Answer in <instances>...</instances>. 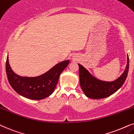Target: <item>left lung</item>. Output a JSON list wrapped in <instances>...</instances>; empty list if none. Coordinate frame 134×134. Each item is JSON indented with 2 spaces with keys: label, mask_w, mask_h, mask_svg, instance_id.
Here are the masks:
<instances>
[{
  "label": "left lung",
  "mask_w": 134,
  "mask_h": 134,
  "mask_svg": "<svg viewBox=\"0 0 134 134\" xmlns=\"http://www.w3.org/2000/svg\"><path fill=\"white\" fill-rule=\"evenodd\" d=\"M78 66L80 86L86 96L93 99H103L116 92L125 82L129 72V56L127 55L125 70L119 78L113 81H104L98 80L81 64H78Z\"/></svg>",
  "instance_id": "obj_1"
}]
</instances>
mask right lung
I'll return each mask as SVG.
<instances>
[{"mask_svg": "<svg viewBox=\"0 0 134 134\" xmlns=\"http://www.w3.org/2000/svg\"><path fill=\"white\" fill-rule=\"evenodd\" d=\"M70 60L57 64L50 70L35 77L21 76L12 70L7 56L6 72L8 82L12 88L23 97L32 100L45 99L51 95L56 88L60 75L69 65Z\"/></svg>", "mask_w": 134, "mask_h": 134, "instance_id": "add662e5", "label": "right lung"}]
</instances>
